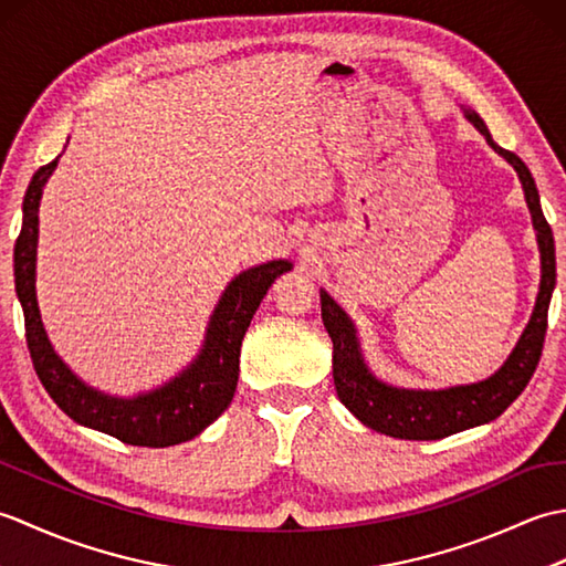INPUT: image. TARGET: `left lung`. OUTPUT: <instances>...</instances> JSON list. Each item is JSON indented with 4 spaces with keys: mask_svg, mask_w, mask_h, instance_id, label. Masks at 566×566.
<instances>
[{
    "mask_svg": "<svg viewBox=\"0 0 566 566\" xmlns=\"http://www.w3.org/2000/svg\"><path fill=\"white\" fill-rule=\"evenodd\" d=\"M464 116L486 138L489 146L501 158H506V163H511L513 170L518 172L527 209H531L533 226L537 231L543 280H539L533 316L527 321L521 340L515 343L513 353L501 365V369L484 381L438 391L389 387V384H384L371 375L369 367L365 365L363 350H359L355 323L333 302L328 292L321 290V316L323 326H326L333 340V381L338 399L367 428L401 440H440L452 436V432L482 426L499 418L527 387L545 345L547 311L552 292H555L557 262L555 238H552V228L545 221L543 207H539L535 179L518 155L496 146L486 124L482 122V116L469 109H464Z\"/></svg>",
    "mask_w": 566,
    "mask_h": 566,
    "instance_id": "left-lung-1",
    "label": "left lung"
}]
</instances>
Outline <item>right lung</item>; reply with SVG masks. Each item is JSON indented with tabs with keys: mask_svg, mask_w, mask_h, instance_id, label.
Here are the masks:
<instances>
[{
	"mask_svg": "<svg viewBox=\"0 0 566 566\" xmlns=\"http://www.w3.org/2000/svg\"><path fill=\"white\" fill-rule=\"evenodd\" d=\"M60 158V155H57ZM57 158L35 170L23 197L21 233L14 245V284L27 323V343L39 375L51 399L80 426L106 432L138 448H170L197 438L233 401L240 345L260 302L276 276L290 272V260H272L240 272L226 286L216 304L203 345L195 363L163 387L122 399L92 389L72 371L48 340L39 298H35V248H39V207L48 177Z\"/></svg>",
	"mask_w": 566,
	"mask_h": 566,
	"instance_id": "obj_1",
	"label": "right lung"
}]
</instances>
